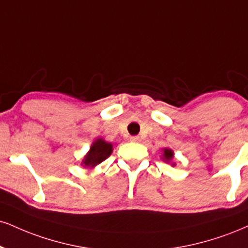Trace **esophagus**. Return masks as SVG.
Instances as JSON below:
<instances>
[{"label":"esophagus","instance_id":"1","mask_svg":"<svg viewBox=\"0 0 248 248\" xmlns=\"http://www.w3.org/2000/svg\"><path fill=\"white\" fill-rule=\"evenodd\" d=\"M130 141H132V142H140V141H141V139H140V137L139 136H132V137H130Z\"/></svg>","mask_w":248,"mask_h":248}]
</instances>
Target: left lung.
I'll return each instance as SVG.
<instances>
[{
	"mask_svg": "<svg viewBox=\"0 0 248 248\" xmlns=\"http://www.w3.org/2000/svg\"><path fill=\"white\" fill-rule=\"evenodd\" d=\"M164 159L165 160H171L173 158V151L171 150V149H164Z\"/></svg>",
	"mask_w": 248,
	"mask_h": 248,
	"instance_id": "8db88e82",
	"label": "left lung"
}]
</instances>
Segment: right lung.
Listing matches in <instances>:
<instances>
[{
    "label": "right lung",
    "instance_id": "obj_1",
    "mask_svg": "<svg viewBox=\"0 0 248 248\" xmlns=\"http://www.w3.org/2000/svg\"><path fill=\"white\" fill-rule=\"evenodd\" d=\"M112 154V144L107 143L104 140H97L92 145L89 154L86 155L83 164L88 168H93L106 159Z\"/></svg>",
    "mask_w": 248,
    "mask_h": 248
}]
</instances>
